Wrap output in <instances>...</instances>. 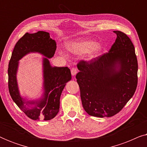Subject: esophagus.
I'll return each instance as SVG.
<instances>
[{"label": "esophagus", "mask_w": 147, "mask_h": 147, "mask_svg": "<svg viewBox=\"0 0 147 147\" xmlns=\"http://www.w3.org/2000/svg\"><path fill=\"white\" fill-rule=\"evenodd\" d=\"M77 73H78V70L76 69V68H72V69H71V74L73 76H76V74H77Z\"/></svg>", "instance_id": "34e87169"}]
</instances>
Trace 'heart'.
Wrapping results in <instances>:
<instances>
[{
  "label": "heart",
  "instance_id": "b5f03b06",
  "mask_svg": "<svg viewBox=\"0 0 147 147\" xmlns=\"http://www.w3.org/2000/svg\"><path fill=\"white\" fill-rule=\"evenodd\" d=\"M66 48L75 55H83L87 53V59L91 60L97 57L103 49L101 43L90 39H77L66 44Z\"/></svg>",
  "mask_w": 147,
  "mask_h": 147
}]
</instances>
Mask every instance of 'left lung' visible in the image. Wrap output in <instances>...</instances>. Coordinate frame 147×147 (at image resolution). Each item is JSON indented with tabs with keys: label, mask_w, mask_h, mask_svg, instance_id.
<instances>
[{
	"label": "left lung",
	"mask_w": 147,
	"mask_h": 147,
	"mask_svg": "<svg viewBox=\"0 0 147 147\" xmlns=\"http://www.w3.org/2000/svg\"><path fill=\"white\" fill-rule=\"evenodd\" d=\"M116 39L108 53L78 64L76 75L85 111L90 116L111 117L133 96L137 86L138 62L129 37L114 31Z\"/></svg>",
	"instance_id": "1"
}]
</instances>
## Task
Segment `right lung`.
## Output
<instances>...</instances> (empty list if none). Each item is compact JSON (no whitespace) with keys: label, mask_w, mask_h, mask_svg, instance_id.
I'll list each match as a JSON object with an SVG mask.
<instances>
[{"label":"right lung","mask_w":147,"mask_h":147,"mask_svg":"<svg viewBox=\"0 0 147 147\" xmlns=\"http://www.w3.org/2000/svg\"><path fill=\"white\" fill-rule=\"evenodd\" d=\"M55 50V40L50 37L49 33L40 31L25 33L16 43L12 53L8 68L10 95L18 107L32 120H49L57 115L62 91L71 79L67 67H53L50 63L49 59L53 57ZM31 53L44 56L42 60L44 93L36 100H28L20 95L16 78L19 60Z\"/></svg>","instance_id":"1"}]
</instances>
